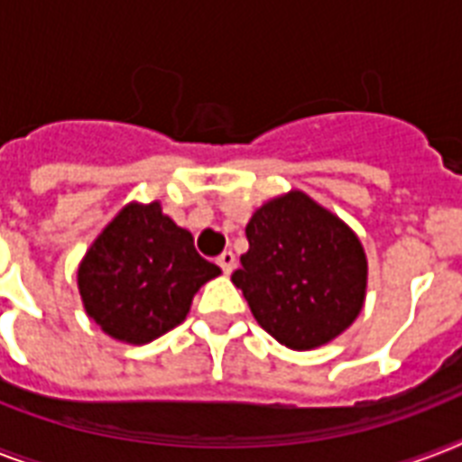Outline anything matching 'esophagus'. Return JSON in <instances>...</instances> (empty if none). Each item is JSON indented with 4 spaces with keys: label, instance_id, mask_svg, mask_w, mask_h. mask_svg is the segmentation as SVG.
Returning <instances> with one entry per match:
<instances>
[{
    "label": "esophagus",
    "instance_id": "obj_1",
    "mask_svg": "<svg viewBox=\"0 0 462 462\" xmlns=\"http://www.w3.org/2000/svg\"><path fill=\"white\" fill-rule=\"evenodd\" d=\"M235 263H237V259H235V254L232 252H223L217 256V266L223 268V273L230 275L232 271H235Z\"/></svg>",
    "mask_w": 462,
    "mask_h": 462
}]
</instances>
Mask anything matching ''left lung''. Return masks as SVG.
<instances>
[{"label":"left lung","instance_id":"8db88e82","mask_svg":"<svg viewBox=\"0 0 462 462\" xmlns=\"http://www.w3.org/2000/svg\"><path fill=\"white\" fill-rule=\"evenodd\" d=\"M249 252L232 282L254 319L290 350L336 340L357 319L366 297L365 246L350 225L300 189L254 210Z\"/></svg>","mask_w":462,"mask_h":462}]
</instances>
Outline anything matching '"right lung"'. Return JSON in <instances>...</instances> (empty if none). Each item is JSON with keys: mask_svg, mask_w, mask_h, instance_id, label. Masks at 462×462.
<instances>
[{"mask_svg": "<svg viewBox=\"0 0 462 462\" xmlns=\"http://www.w3.org/2000/svg\"><path fill=\"white\" fill-rule=\"evenodd\" d=\"M220 268L194 249L191 232L160 201L126 203L93 239L76 282L83 309L103 333L146 345L187 319L201 285Z\"/></svg>", "mask_w": 462, "mask_h": 462, "instance_id": "add662e5", "label": "right lung"}]
</instances>
